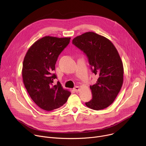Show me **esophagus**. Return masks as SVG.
I'll list each match as a JSON object with an SVG mask.
<instances>
[{
	"mask_svg": "<svg viewBox=\"0 0 146 146\" xmlns=\"http://www.w3.org/2000/svg\"><path fill=\"white\" fill-rule=\"evenodd\" d=\"M74 91L75 92H78L79 90H80V87H75L74 88H73Z\"/></svg>",
	"mask_w": 146,
	"mask_h": 146,
	"instance_id": "34e87169",
	"label": "esophagus"
}]
</instances>
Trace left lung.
Wrapping results in <instances>:
<instances>
[{"label": "left lung", "mask_w": 146, "mask_h": 146, "mask_svg": "<svg viewBox=\"0 0 146 146\" xmlns=\"http://www.w3.org/2000/svg\"><path fill=\"white\" fill-rule=\"evenodd\" d=\"M72 43L86 54L92 73L98 76L90 86L92 98L86 106L95 110L109 107L123 83V64L116 48L108 38L92 32L76 37Z\"/></svg>", "instance_id": "obj_1"}]
</instances>
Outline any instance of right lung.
<instances>
[{
    "label": "right lung",
    "mask_w": 146,
    "mask_h": 146,
    "mask_svg": "<svg viewBox=\"0 0 146 146\" xmlns=\"http://www.w3.org/2000/svg\"><path fill=\"white\" fill-rule=\"evenodd\" d=\"M70 37L45 36L29 48L23 62V78L31 99L44 110L58 109L67 102L71 93L64 90L53 73L58 58L70 43Z\"/></svg>",
    "instance_id": "add662e5"
}]
</instances>
